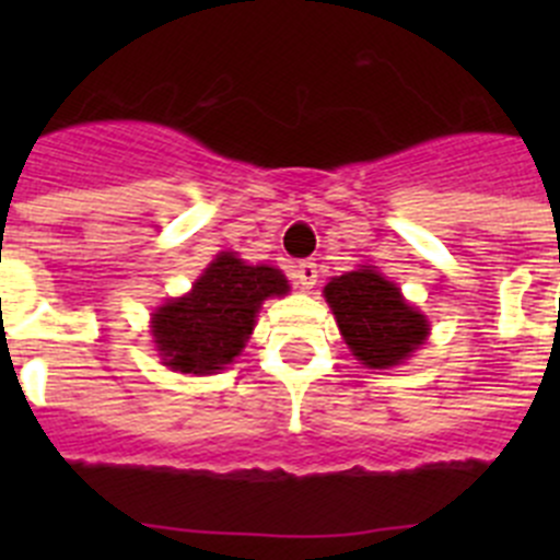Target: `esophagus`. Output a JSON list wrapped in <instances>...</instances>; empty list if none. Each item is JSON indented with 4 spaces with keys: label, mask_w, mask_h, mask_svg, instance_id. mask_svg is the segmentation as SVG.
Here are the masks:
<instances>
[{
    "label": "esophagus",
    "mask_w": 560,
    "mask_h": 560,
    "mask_svg": "<svg viewBox=\"0 0 560 560\" xmlns=\"http://www.w3.org/2000/svg\"><path fill=\"white\" fill-rule=\"evenodd\" d=\"M316 276H319V270H316V262H312V259H303V262L295 265V281L301 284V290H312Z\"/></svg>",
    "instance_id": "34e87169"
}]
</instances>
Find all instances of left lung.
<instances>
[{
	"instance_id": "left-lung-1",
	"label": "left lung",
	"mask_w": 560,
	"mask_h": 560,
	"mask_svg": "<svg viewBox=\"0 0 560 560\" xmlns=\"http://www.w3.org/2000/svg\"><path fill=\"white\" fill-rule=\"evenodd\" d=\"M325 301L332 308L349 352L363 369H393L425 343V314L404 301L400 287L371 265L327 281Z\"/></svg>"
}]
</instances>
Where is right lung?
<instances>
[{"label": "right lung", "mask_w": 560, "mask_h": 560, "mask_svg": "<svg viewBox=\"0 0 560 560\" xmlns=\"http://www.w3.org/2000/svg\"><path fill=\"white\" fill-rule=\"evenodd\" d=\"M287 292L290 284L279 268L246 265L235 252H219L191 292L151 314L156 352L180 374H219L246 347L262 301Z\"/></svg>", "instance_id": "1"}]
</instances>
